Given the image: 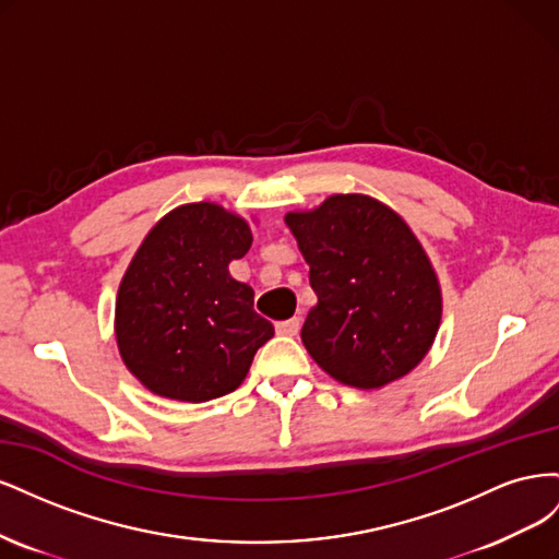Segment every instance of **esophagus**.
<instances>
[{
    "instance_id": "esophagus-1",
    "label": "esophagus",
    "mask_w": 559,
    "mask_h": 559,
    "mask_svg": "<svg viewBox=\"0 0 559 559\" xmlns=\"http://www.w3.org/2000/svg\"><path fill=\"white\" fill-rule=\"evenodd\" d=\"M275 329H277L280 335H296L300 331V319L294 317V319H286V321H277Z\"/></svg>"
}]
</instances>
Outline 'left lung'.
<instances>
[{"mask_svg":"<svg viewBox=\"0 0 559 559\" xmlns=\"http://www.w3.org/2000/svg\"><path fill=\"white\" fill-rule=\"evenodd\" d=\"M284 222L317 294L300 331L317 366L357 389L408 376L436 341L443 294L403 216L370 195L335 193Z\"/></svg>","mask_w":559,"mask_h":559,"instance_id":"left-lung-1","label":"left lung"}]
</instances>
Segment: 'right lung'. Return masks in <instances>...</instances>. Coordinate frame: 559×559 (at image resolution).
I'll list each match as a JSON object with an SVG mask.
<instances>
[{"label":"right lung","mask_w":559,"mask_h":559,"mask_svg":"<svg viewBox=\"0 0 559 559\" xmlns=\"http://www.w3.org/2000/svg\"><path fill=\"white\" fill-rule=\"evenodd\" d=\"M247 218L189 202L146 233L118 286V354L151 394L202 403L238 389L275 335L253 312V289L230 275L251 247Z\"/></svg>","instance_id":"1"}]
</instances>
